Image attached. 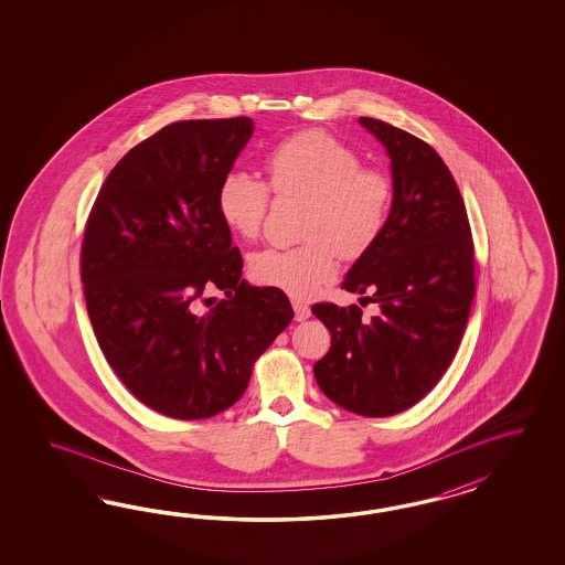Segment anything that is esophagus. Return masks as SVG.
Instances as JSON below:
<instances>
[{"mask_svg": "<svg viewBox=\"0 0 565 565\" xmlns=\"http://www.w3.org/2000/svg\"><path fill=\"white\" fill-rule=\"evenodd\" d=\"M291 307H294V312H296V321L302 323V321H307L308 317H310V308H308L307 302L294 298V300H291Z\"/></svg>", "mask_w": 565, "mask_h": 565, "instance_id": "34e87169", "label": "esophagus"}]
</instances>
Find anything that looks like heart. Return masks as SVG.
Returning a JSON list of instances; mask_svg holds the SVG:
<instances>
[{
	"mask_svg": "<svg viewBox=\"0 0 565 565\" xmlns=\"http://www.w3.org/2000/svg\"><path fill=\"white\" fill-rule=\"evenodd\" d=\"M269 184L248 171H227L217 189V209L239 238H257L277 196H305L307 242L265 248L250 260L258 284L308 298L338 274V258L356 260L381 238L394 203L392 178L362 166L356 149L323 130H302L265 154Z\"/></svg>",
	"mask_w": 565,
	"mask_h": 565,
	"instance_id": "1",
	"label": "heart"
}]
</instances>
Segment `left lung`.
<instances>
[{
	"label": "left lung",
	"mask_w": 565,
	"mask_h": 565,
	"mask_svg": "<svg viewBox=\"0 0 565 565\" xmlns=\"http://www.w3.org/2000/svg\"><path fill=\"white\" fill-rule=\"evenodd\" d=\"M392 157L394 203L375 246L342 281L380 312L317 302L331 333L315 362L321 392L360 416L408 411L439 383L462 342L477 291L475 242L458 184L437 151L387 121L360 118Z\"/></svg>",
	"instance_id": "left-lung-1"
}]
</instances>
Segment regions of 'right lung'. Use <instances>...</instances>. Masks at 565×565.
Wrapping results in <instances>:
<instances>
[{
	"instance_id": "right-lung-1",
	"label": "right lung",
	"mask_w": 565,
	"mask_h": 565,
	"mask_svg": "<svg viewBox=\"0 0 565 565\" xmlns=\"http://www.w3.org/2000/svg\"><path fill=\"white\" fill-rule=\"evenodd\" d=\"M253 128L246 116L168 124L121 157L86 220L81 279L103 356L130 394L178 420L234 406L294 319L284 291L239 279L217 209Z\"/></svg>"
}]
</instances>
